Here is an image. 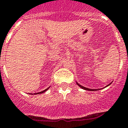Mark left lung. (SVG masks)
Instances as JSON below:
<instances>
[{"label": "left lung", "mask_w": 128, "mask_h": 128, "mask_svg": "<svg viewBox=\"0 0 128 128\" xmlns=\"http://www.w3.org/2000/svg\"><path fill=\"white\" fill-rule=\"evenodd\" d=\"M77 83V84H78V86L79 87H80L81 88H82V89H85V90H87V91H97V90H99V89H89V88H85V87H84V86H81V85H80V84H78V82H76ZM111 84V83H110ZM110 84H108V86H106V87H107V86H110Z\"/></svg>", "instance_id": "left-lung-1"}]
</instances>
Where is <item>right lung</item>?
Returning a JSON list of instances; mask_svg holds the SVG:
<instances>
[{
	"label": "right lung",
	"mask_w": 128,
	"mask_h": 128,
	"mask_svg": "<svg viewBox=\"0 0 128 128\" xmlns=\"http://www.w3.org/2000/svg\"><path fill=\"white\" fill-rule=\"evenodd\" d=\"M49 88H50V87H49ZM49 88H47V89H45V90H44V91H40V92H39V93H36V94H40V93H44V92H45V91H47L48 89H49Z\"/></svg>",
	"instance_id": "obj_1"
}]
</instances>
